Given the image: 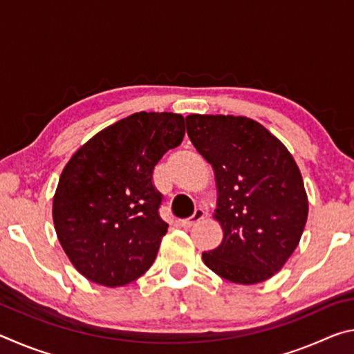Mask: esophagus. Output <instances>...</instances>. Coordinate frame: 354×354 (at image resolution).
<instances>
[{
  "mask_svg": "<svg viewBox=\"0 0 354 354\" xmlns=\"http://www.w3.org/2000/svg\"><path fill=\"white\" fill-rule=\"evenodd\" d=\"M205 217H206V211H205V209H203V207H196L192 217L183 220V226H184V227L195 226L196 223H198V221H201Z\"/></svg>",
  "mask_w": 354,
  "mask_h": 354,
  "instance_id": "1",
  "label": "esophagus"
}]
</instances>
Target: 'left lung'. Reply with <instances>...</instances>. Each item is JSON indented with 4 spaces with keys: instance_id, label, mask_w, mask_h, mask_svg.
I'll return each instance as SVG.
<instances>
[{
    "instance_id": "obj_1",
    "label": "left lung",
    "mask_w": 354,
    "mask_h": 354,
    "mask_svg": "<svg viewBox=\"0 0 354 354\" xmlns=\"http://www.w3.org/2000/svg\"><path fill=\"white\" fill-rule=\"evenodd\" d=\"M190 142L212 165L214 217L223 241L203 261L236 284H257L283 268L301 239L308 195L295 159L281 140L247 117H185Z\"/></svg>"
}]
</instances>
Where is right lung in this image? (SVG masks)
I'll use <instances>...</instances> for the list:
<instances>
[{
	"label": "right lung",
	"instance_id": "add662e5",
	"mask_svg": "<svg viewBox=\"0 0 354 354\" xmlns=\"http://www.w3.org/2000/svg\"><path fill=\"white\" fill-rule=\"evenodd\" d=\"M184 134L179 113L137 112L71 156L53 198V221L82 277L120 287L151 267L169 227L159 217L162 195L153 185V170Z\"/></svg>",
	"mask_w": 354,
	"mask_h": 354
}]
</instances>
